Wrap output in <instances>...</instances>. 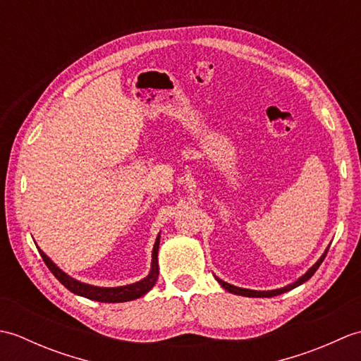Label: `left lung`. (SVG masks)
Masks as SVG:
<instances>
[{
    "label": "left lung",
    "mask_w": 361,
    "mask_h": 361,
    "mask_svg": "<svg viewBox=\"0 0 361 361\" xmlns=\"http://www.w3.org/2000/svg\"><path fill=\"white\" fill-rule=\"evenodd\" d=\"M327 251H329V247L326 248V251L323 252V255H321V257L317 260V262L313 264V265L309 268V270L301 276V278H298L295 282L288 283V286H286V287H281V288H276V290H250V288L235 287V286H231V283L221 281L220 278H217V276H216V281H217V282L220 283V286L224 287L225 290H228L229 293L240 295V296H248V298H273V296H276V295H282V293H286V291L293 290V288H296L298 286H301V283H304L305 281H309V279L312 278V276L315 274V271L318 270L319 265L323 264V260H324V257H326V255H327Z\"/></svg>",
    "instance_id": "left-lung-1"
}]
</instances>
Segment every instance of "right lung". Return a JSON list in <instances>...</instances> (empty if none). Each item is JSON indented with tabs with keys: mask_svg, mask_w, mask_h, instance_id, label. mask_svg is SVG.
I'll use <instances>...</instances> for the list:
<instances>
[{
	"mask_svg": "<svg viewBox=\"0 0 361 361\" xmlns=\"http://www.w3.org/2000/svg\"><path fill=\"white\" fill-rule=\"evenodd\" d=\"M159 234H158L155 245H153V250H152V264H150L149 274L145 276V278H142L141 281L128 283V286H121V287H97V286H91V283L74 279L73 276L65 273L62 268L57 267V264H54L52 259L46 256L43 250H40L38 247L37 248H38V252H40L42 259L44 260L46 267L51 270V273L56 276V278L62 282L68 290L73 291L74 295L93 299V301H99V302H127V301H133V299L141 298L145 293H149V291L153 288V286H155L158 281Z\"/></svg>",
	"mask_w": 361,
	"mask_h": 361,
	"instance_id": "1",
	"label": "right lung"
}]
</instances>
